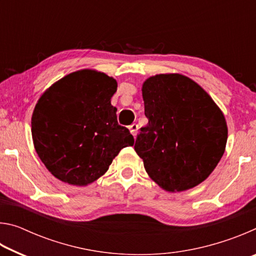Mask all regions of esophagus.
Returning <instances> with one entry per match:
<instances>
[{"instance_id":"esophagus-1","label":"esophagus","mask_w":256,"mask_h":256,"mask_svg":"<svg viewBox=\"0 0 256 256\" xmlns=\"http://www.w3.org/2000/svg\"><path fill=\"white\" fill-rule=\"evenodd\" d=\"M128 128H130V132L132 133V136H136V134H138V124H136V123H133V124H131L128 126Z\"/></svg>"}]
</instances>
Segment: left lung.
<instances>
[{
	"label": "left lung",
	"mask_w": 256,
	"mask_h": 256,
	"mask_svg": "<svg viewBox=\"0 0 256 256\" xmlns=\"http://www.w3.org/2000/svg\"><path fill=\"white\" fill-rule=\"evenodd\" d=\"M142 97L149 122L140 128L134 150L148 175L168 192L202 183L226 148L222 112L196 82L177 73L150 76Z\"/></svg>",
	"instance_id": "left-lung-1"
}]
</instances>
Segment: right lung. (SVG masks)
Segmentation results:
<instances>
[{
  "instance_id": "right-lung-1",
  "label": "right lung",
  "mask_w": 256,
  "mask_h": 256,
  "mask_svg": "<svg viewBox=\"0 0 256 256\" xmlns=\"http://www.w3.org/2000/svg\"><path fill=\"white\" fill-rule=\"evenodd\" d=\"M118 82L105 73H70L42 94L32 118L36 152L56 178L86 186L105 174L118 152L133 146L118 123L110 98Z\"/></svg>"
}]
</instances>
